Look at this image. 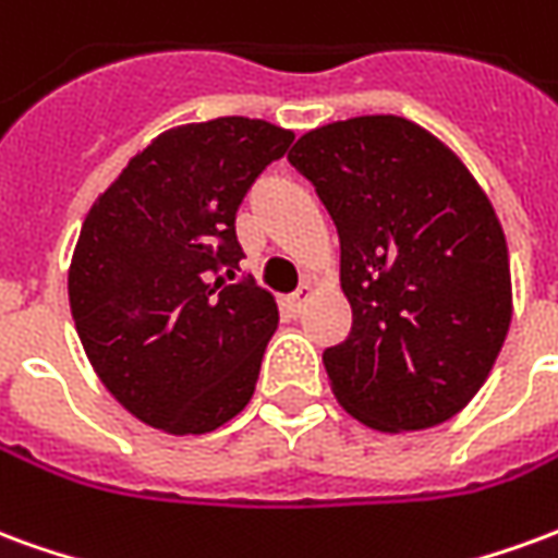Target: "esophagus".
<instances>
[{
    "mask_svg": "<svg viewBox=\"0 0 558 558\" xmlns=\"http://www.w3.org/2000/svg\"><path fill=\"white\" fill-rule=\"evenodd\" d=\"M311 299H314V287H311V283H302V287H299V290L292 292V307H304V304L311 302Z\"/></svg>",
    "mask_w": 558,
    "mask_h": 558,
    "instance_id": "obj_1",
    "label": "esophagus"
}]
</instances>
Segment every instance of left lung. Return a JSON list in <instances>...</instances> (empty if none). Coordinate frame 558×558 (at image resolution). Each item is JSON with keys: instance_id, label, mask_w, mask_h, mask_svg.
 Segmentation results:
<instances>
[{"instance_id": "left-lung-1", "label": "left lung", "mask_w": 558, "mask_h": 558, "mask_svg": "<svg viewBox=\"0 0 558 558\" xmlns=\"http://www.w3.org/2000/svg\"><path fill=\"white\" fill-rule=\"evenodd\" d=\"M287 158L338 227L352 328L323 352L338 403L379 433L454 418L487 383L514 311L487 194L403 116L314 128Z\"/></svg>"}]
</instances>
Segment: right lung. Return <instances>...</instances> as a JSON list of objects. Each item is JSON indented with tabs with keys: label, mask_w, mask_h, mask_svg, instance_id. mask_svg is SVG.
I'll use <instances>...</instances> for the list:
<instances>
[{
	"label": "right lung",
	"mask_w": 558,
	"mask_h": 558,
	"mask_svg": "<svg viewBox=\"0 0 558 558\" xmlns=\"http://www.w3.org/2000/svg\"><path fill=\"white\" fill-rule=\"evenodd\" d=\"M292 137L244 116L170 128L83 220L71 316L104 388L148 427L211 433L254 398L278 302L235 280V211Z\"/></svg>",
	"instance_id": "1"
}]
</instances>
